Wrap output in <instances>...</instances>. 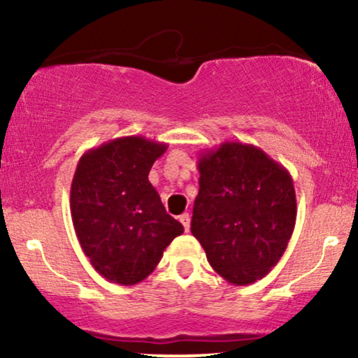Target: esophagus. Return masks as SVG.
<instances>
[{"mask_svg":"<svg viewBox=\"0 0 358 358\" xmlns=\"http://www.w3.org/2000/svg\"><path fill=\"white\" fill-rule=\"evenodd\" d=\"M180 222H182V225L185 227V231H190V215L188 213H183V215H180Z\"/></svg>","mask_w":358,"mask_h":358,"instance_id":"34e87169","label":"esophagus"}]
</instances>
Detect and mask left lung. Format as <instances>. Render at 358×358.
Segmentation results:
<instances>
[{"instance_id": "8db88e82", "label": "left lung", "mask_w": 358, "mask_h": 358, "mask_svg": "<svg viewBox=\"0 0 358 358\" xmlns=\"http://www.w3.org/2000/svg\"><path fill=\"white\" fill-rule=\"evenodd\" d=\"M196 163L192 234L219 276L252 285L278 264L293 236V178L261 148L239 141L202 151Z\"/></svg>"}]
</instances>
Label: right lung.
<instances>
[{
	"label": "right lung",
	"instance_id": "1",
	"mask_svg": "<svg viewBox=\"0 0 358 358\" xmlns=\"http://www.w3.org/2000/svg\"><path fill=\"white\" fill-rule=\"evenodd\" d=\"M166 143L122 136L80 156L71 187L76 236L94 269L133 286L153 273L183 225L168 215L148 180Z\"/></svg>",
	"mask_w": 358,
	"mask_h": 358
}]
</instances>
